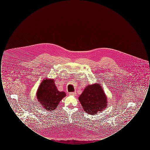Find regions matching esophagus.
Returning <instances> with one entry per match:
<instances>
[{"label": "esophagus", "instance_id": "34e87169", "mask_svg": "<svg viewBox=\"0 0 150 150\" xmlns=\"http://www.w3.org/2000/svg\"><path fill=\"white\" fill-rule=\"evenodd\" d=\"M69 94H70V95H71V96H75V95L76 94V92H70Z\"/></svg>", "mask_w": 150, "mask_h": 150}]
</instances>
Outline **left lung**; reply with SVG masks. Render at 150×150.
I'll use <instances>...</instances> for the list:
<instances>
[{
	"label": "left lung",
	"mask_w": 150,
	"mask_h": 150,
	"mask_svg": "<svg viewBox=\"0 0 150 150\" xmlns=\"http://www.w3.org/2000/svg\"><path fill=\"white\" fill-rule=\"evenodd\" d=\"M107 97L101 86L94 84L86 86L79 100L88 114L94 115L107 106Z\"/></svg>",
	"instance_id": "1"
}]
</instances>
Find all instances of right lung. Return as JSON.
I'll return each instance as SVG.
<instances>
[{
    "label": "right lung",
    "mask_w": 150,
    "mask_h": 150,
    "mask_svg": "<svg viewBox=\"0 0 150 150\" xmlns=\"http://www.w3.org/2000/svg\"><path fill=\"white\" fill-rule=\"evenodd\" d=\"M66 96L64 92L57 89L53 79L43 80L36 92L37 99L45 110H53Z\"/></svg>",
    "instance_id": "right-lung-1"
}]
</instances>
